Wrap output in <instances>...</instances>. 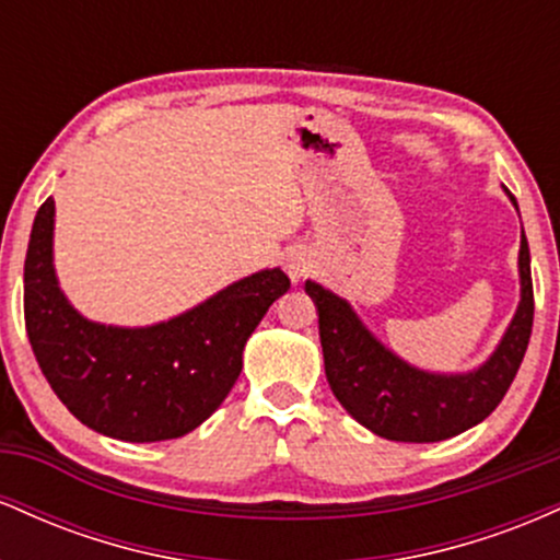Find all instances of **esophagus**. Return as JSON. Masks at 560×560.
Listing matches in <instances>:
<instances>
[{
    "label": "esophagus",
    "mask_w": 560,
    "mask_h": 560,
    "mask_svg": "<svg viewBox=\"0 0 560 560\" xmlns=\"http://www.w3.org/2000/svg\"><path fill=\"white\" fill-rule=\"evenodd\" d=\"M284 268H287L289 279H292V281L305 279V276L311 273V268H313L311 253H307V249H302V247L289 249V253L284 255Z\"/></svg>",
    "instance_id": "esophagus-1"
}]
</instances>
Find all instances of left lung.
Segmentation results:
<instances>
[{
  "instance_id": "8db88e82",
  "label": "left lung",
  "mask_w": 560,
  "mask_h": 560,
  "mask_svg": "<svg viewBox=\"0 0 560 560\" xmlns=\"http://www.w3.org/2000/svg\"><path fill=\"white\" fill-rule=\"evenodd\" d=\"M513 208L516 197L505 189ZM318 313L326 382L339 405L361 427L392 442H440L477 427L503 400L529 345L532 298L529 244L522 229L518 305L494 350L468 371H429L408 363L376 337L355 307L337 292L307 279Z\"/></svg>"
}]
</instances>
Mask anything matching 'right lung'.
Listing matches in <instances>:
<instances>
[{
  "label": "right lung",
  "mask_w": 560,
  "mask_h": 560,
  "mask_svg": "<svg viewBox=\"0 0 560 560\" xmlns=\"http://www.w3.org/2000/svg\"><path fill=\"white\" fill-rule=\"evenodd\" d=\"M23 284L25 331L62 405L113 440L160 442L189 434L221 408L249 334L289 279L281 268H262L168 320L100 324L75 311L57 279L49 197L34 218Z\"/></svg>",
  "instance_id": "obj_1"
}]
</instances>
